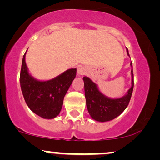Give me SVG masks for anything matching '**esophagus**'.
<instances>
[{
    "mask_svg": "<svg viewBox=\"0 0 160 160\" xmlns=\"http://www.w3.org/2000/svg\"><path fill=\"white\" fill-rule=\"evenodd\" d=\"M86 72V69L84 68H82V67L79 68L78 70V73L79 75H83V74H85Z\"/></svg>",
    "mask_w": 160,
    "mask_h": 160,
    "instance_id": "34e87169",
    "label": "esophagus"
}]
</instances>
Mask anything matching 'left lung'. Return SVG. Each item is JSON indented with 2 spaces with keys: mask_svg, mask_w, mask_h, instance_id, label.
<instances>
[{
  "mask_svg": "<svg viewBox=\"0 0 160 160\" xmlns=\"http://www.w3.org/2000/svg\"><path fill=\"white\" fill-rule=\"evenodd\" d=\"M127 51L128 54V49ZM130 65L132 68V63ZM132 86L126 95L119 98H110L98 90V86L87 77H83L84 89L88 111L93 120L99 122H107L120 115L127 108L131 99L134 87L133 71L132 68Z\"/></svg>",
  "mask_w": 160,
  "mask_h": 160,
  "instance_id": "obj_1",
  "label": "left lung"
}]
</instances>
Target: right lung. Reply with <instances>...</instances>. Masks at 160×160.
Instances as JSON below:
<instances>
[{
	"instance_id": "add662e5",
	"label": "right lung",
	"mask_w": 160,
	"mask_h": 160,
	"mask_svg": "<svg viewBox=\"0 0 160 160\" xmlns=\"http://www.w3.org/2000/svg\"><path fill=\"white\" fill-rule=\"evenodd\" d=\"M23 56L20 72V86L27 105L39 117L53 119L59 114L64 97L77 74L76 68L65 71L56 78L40 81L29 74Z\"/></svg>"
}]
</instances>
